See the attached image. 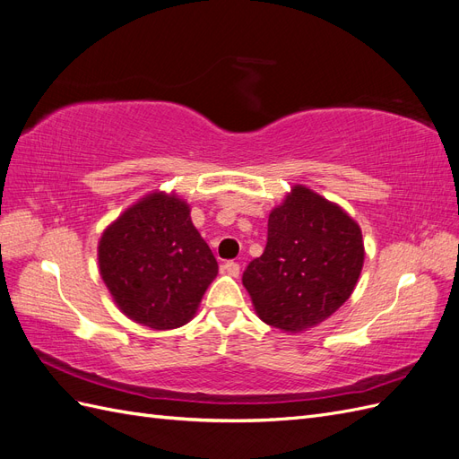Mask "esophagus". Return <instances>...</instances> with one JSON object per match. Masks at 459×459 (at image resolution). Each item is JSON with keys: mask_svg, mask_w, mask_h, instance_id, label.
I'll return each mask as SVG.
<instances>
[{"mask_svg": "<svg viewBox=\"0 0 459 459\" xmlns=\"http://www.w3.org/2000/svg\"><path fill=\"white\" fill-rule=\"evenodd\" d=\"M221 272L224 273H228V275H231V277H238L239 275V272H241V266L238 262H233V260H228L224 266H221Z\"/></svg>", "mask_w": 459, "mask_h": 459, "instance_id": "esophagus-1", "label": "esophagus"}]
</instances>
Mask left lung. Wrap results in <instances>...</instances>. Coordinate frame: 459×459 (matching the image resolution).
<instances>
[{
  "instance_id": "obj_1",
  "label": "left lung",
  "mask_w": 459,
  "mask_h": 459,
  "mask_svg": "<svg viewBox=\"0 0 459 459\" xmlns=\"http://www.w3.org/2000/svg\"><path fill=\"white\" fill-rule=\"evenodd\" d=\"M364 255L356 221L339 204L295 186L270 212L266 248L243 272V285L264 324L300 333L349 300Z\"/></svg>"
}]
</instances>
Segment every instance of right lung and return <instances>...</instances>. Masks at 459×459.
Here are the masks:
<instances>
[{
    "label": "right lung",
    "mask_w": 459,
    "mask_h": 459,
    "mask_svg": "<svg viewBox=\"0 0 459 459\" xmlns=\"http://www.w3.org/2000/svg\"><path fill=\"white\" fill-rule=\"evenodd\" d=\"M176 195L151 193L103 235L100 272L117 307L135 324L176 329L195 316L218 262Z\"/></svg>",
    "instance_id": "add662e5"
}]
</instances>
